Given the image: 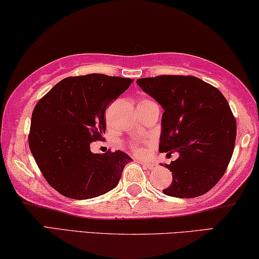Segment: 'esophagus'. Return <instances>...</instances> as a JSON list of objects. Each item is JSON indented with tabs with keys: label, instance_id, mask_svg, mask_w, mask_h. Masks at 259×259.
I'll return each mask as SVG.
<instances>
[{
	"label": "esophagus",
	"instance_id": "esophagus-1",
	"mask_svg": "<svg viewBox=\"0 0 259 259\" xmlns=\"http://www.w3.org/2000/svg\"><path fill=\"white\" fill-rule=\"evenodd\" d=\"M143 167L147 169H156L157 168V164H152V162H144Z\"/></svg>",
	"mask_w": 259,
	"mask_h": 259
}]
</instances>
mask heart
<instances>
[{
    "instance_id": "heart-1",
    "label": "heart",
    "mask_w": 259,
    "mask_h": 259,
    "mask_svg": "<svg viewBox=\"0 0 259 259\" xmlns=\"http://www.w3.org/2000/svg\"><path fill=\"white\" fill-rule=\"evenodd\" d=\"M142 101H149V100H142ZM132 149H133L135 152L139 153V155H144V153H146V148L142 147V146H140L139 143H134Z\"/></svg>"
}]
</instances>
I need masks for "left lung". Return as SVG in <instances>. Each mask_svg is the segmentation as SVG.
<instances>
[{
    "label": "left lung",
    "instance_id": "obj_1",
    "mask_svg": "<svg viewBox=\"0 0 259 259\" xmlns=\"http://www.w3.org/2000/svg\"><path fill=\"white\" fill-rule=\"evenodd\" d=\"M137 83L164 109L159 151L179 153L165 164L173 181L162 192L175 198L202 196L224 175L234 150L237 122L228 101L194 76L148 77Z\"/></svg>",
    "mask_w": 259,
    "mask_h": 259
}]
</instances>
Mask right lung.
<instances>
[{"instance_id": "obj_1", "label": "right lung", "mask_w": 259, "mask_h": 259, "mask_svg": "<svg viewBox=\"0 0 259 259\" xmlns=\"http://www.w3.org/2000/svg\"><path fill=\"white\" fill-rule=\"evenodd\" d=\"M132 83L101 74L67 77L36 104L28 138L31 155L62 196L83 200L117 187L132 158L120 150L93 153L91 143L103 139L108 104Z\"/></svg>"}]
</instances>
